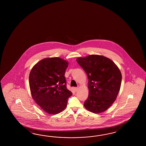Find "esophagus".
I'll return each instance as SVG.
<instances>
[{"mask_svg":"<svg viewBox=\"0 0 146 146\" xmlns=\"http://www.w3.org/2000/svg\"><path fill=\"white\" fill-rule=\"evenodd\" d=\"M74 91H75V92H77L78 90V88H74Z\"/></svg>","mask_w":146,"mask_h":146,"instance_id":"1","label":"esophagus"}]
</instances>
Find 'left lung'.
Here are the masks:
<instances>
[{
  "label": "left lung",
  "mask_w": 146,
  "mask_h": 146,
  "mask_svg": "<svg viewBox=\"0 0 146 146\" xmlns=\"http://www.w3.org/2000/svg\"><path fill=\"white\" fill-rule=\"evenodd\" d=\"M88 78L89 96L84 106L96 114L106 111L114 102L121 86L119 69L105 56L90 55L76 59Z\"/></svg>",
  "instance_id": "1"
}]
</instances>
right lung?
I'll return each instance as SVG.
<instances>
[{
    "instance_id": "add662e5",
    "label": "right lung",
    "mask_w": 146,
    "mask_h": 146,
    "mask_svg": "<svg viewBox=\"0 0 146 146\" xmlns=\"http://www.w3.org/2000/svg\"><path fill=\"white\" fill-rule=\"evenodd\" d=\"M68 62L59 57L46 58L33 67L29 74L32 99L45 112L54 115L63 111L72 94L65 77Z\"/></svg>"
}]
</instances>
